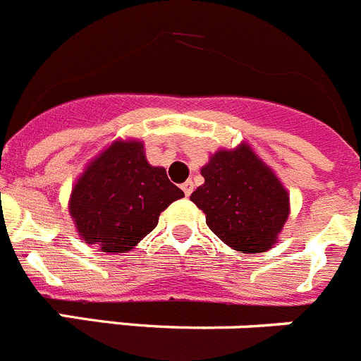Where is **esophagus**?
Returning <instances> with one entry per match:
<instances>
[{"instance_id": "1", "label": "esophagus", "mask_w": 361, "mask_h": 361, "mask_svg": "<svg viewBox=\"0 0 361 361\" xmlns=\"http://www.w3.org/2000/svg\"><path fill=\"white\" fill-rule=\"evenodd\" d=\"M181 188H183L185 196H190V194H192V190H194V183L190 180H187L183 185H181Z\"/></svg>"}]
</instances>
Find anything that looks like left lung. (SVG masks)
<instances>
[{"label": "left lung", "mask_w": 361, "mask_h": 361, "mask_svg": "<svg viewBox=\"0 0 361 361\" xmlns=\"http://www.w3.org/2000/svg\"><path fill=\"white\" fill-rule=\"evenodd\" d=\"M204 183L190 194L209 228L241 253L268 252L290 217V192L250 144L219 149L201 167Z\"/></svg>", "instance_id": "obj_1"}]
</instances>
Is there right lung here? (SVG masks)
<instances>
[{
	"mask_svg": "<svg viewBox=\"0 0 361 361\" xmlns=\"http://www.w3.org/2000/svg\"><path fill=\"white\" fill-rule=\"evenodd\" d=\"M183 190L164 167L145 158L144 142L116 138L84 167L68 210L80 239L100 252L124 253L154 230L158 217Z\"/></svg>",
	"mask_w": 361,
	"mask_h": 361,
	"instance_id": "add662e5",
	"label": "right lung"
}]
</instances>
